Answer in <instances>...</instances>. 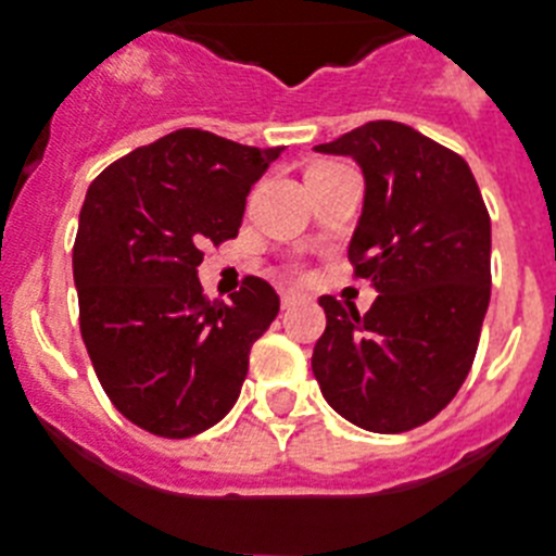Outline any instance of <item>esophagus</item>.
I'll return each instance as SVG.
<instances>
[{"label":"esophagus","mask_w":556,"mask_h":556,"mask_svg":"<svg viewBox=\"0 0 556 556\" xmlns=\"http://www.w3.org/2000/svg\"><path fill=\"white\" fill-rule=\"evenodd\" d=\"M279 300H282V307H296V305H302V302L307 300L305 293H300V291H282L279 293Z\"/></svg>","instance_id":"obj_1"}]
</instances>
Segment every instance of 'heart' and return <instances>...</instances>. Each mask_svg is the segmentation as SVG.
<instances>
[{
  "label": "heart",
  "instance_id": "b5f03b06",
  "mask_svg": "<svg viewBox=\"0 0 556 556\" xmlns=\"http://www.w3.org/2000/svg\"><path fill=\"white\" fill-rule=\"evenodd\" d=\"M316 166H325V163H316Z\"/></svg>",
  "mask_w": 556,
  "mask_h": 556
}]
</instances>
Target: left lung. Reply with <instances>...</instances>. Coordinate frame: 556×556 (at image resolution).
Here are the masks:
<instances>
[{
    "label": "left lung",
    "mask_w": 556,
    "mask_h": 556,
    "mask_svg": "<svg viewBox=\"0 0 556 556\" xmlns=\"http://www.w3.org/2000/svg\"><path fill=\"white\" fill-rule=\"evenodd\" d=\"M319 152L365 172L350 240L353 277L379 296L367 314L319 296L328 325L314 376L330 407L370 432L435 418L472 370L492 291V220L469 163L399 121H370Z\"/></svg>",
    "instance_id": "8db88e82"
}]
</instances>
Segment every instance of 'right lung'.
<instances>
[{
    "label": "right lung",
    "mask_w": 556,
    "mask_h": 556,
    "mask_svg": "<svg viewBox=\"0 0 556 556\" xmlns=\"http://www.w3.org/2000/svg\"><path fill=\"white\" fill-rule=\"evenodd\" d=\"M286 147L175 129L110 163L84 198L73 245L81 339L104 393L135 427L191 438L235 407L251 344L279 314L245 277L231 305L198 279L203 245L240 231L245 198Z\"/></svg>",
    "instance_id": "add662e5"
}]
</instances>
